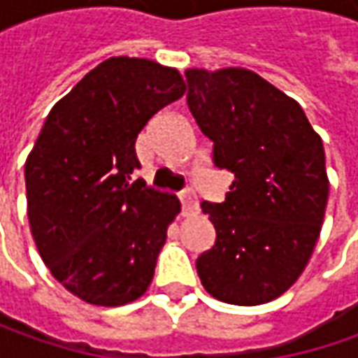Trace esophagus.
<instances>
[{
  "instance_id": "esophagus-1",
  "label": "esophagus",
  "mask_w": 358,
  "mask_h": 358,
  "mask_svg": "<svg viewBox=\"0 0 358 358\" xmlns=\"http://www.w3.org/2000/svg\"><path fill=\"white\" fill-rule=\"evenodd\" d=\"M179 199H181V207H183V213L185 215L197 211V195H195L191 189L181 191V193H179Z\"/></svg>"
}]
</instances>
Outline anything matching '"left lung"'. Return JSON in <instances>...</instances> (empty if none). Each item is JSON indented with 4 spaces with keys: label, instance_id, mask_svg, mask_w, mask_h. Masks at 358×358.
I'll return each mask as SVG.
<instances>
[{
    "label": "left lung",
    "instance_id": "left-lung-1",
    "mask_svg": "<svg viewBox=\"0 0 358 358\" xmlns=\"http://www.w3.org/2000/svg\"><path fill=\"white\" fill-rule=\"evenodd\" d=\"M187 107L233 173L223 203L203 201L217 231L197 273L215 299L253 307L281 296L309 263L329 179L321 137L295 99L243 67L187 69Z\"/></svg>",
    "mask_w": 358,
    "mask_h": 358
}]
</instances>
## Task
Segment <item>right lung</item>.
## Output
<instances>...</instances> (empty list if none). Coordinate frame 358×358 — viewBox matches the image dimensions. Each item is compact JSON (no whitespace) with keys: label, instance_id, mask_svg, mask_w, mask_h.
<instances>
[{"label":"right lung","instance_id":"1","mask_svg":"<svg viewBox=\"0 0 358 358\" xmlns=\"http://www.w3.org/2000/svg\"><path fill=\"white\" fill-rule=\"evenodd\" d=\"M185 93L177 69L111 57L53 105L25 161L27 217L51 275L81 301L119 307L155 273L175 195L133 181L147 121Z\"/></svg>","mask_w":358,"mask_h":358}]
</instances>
